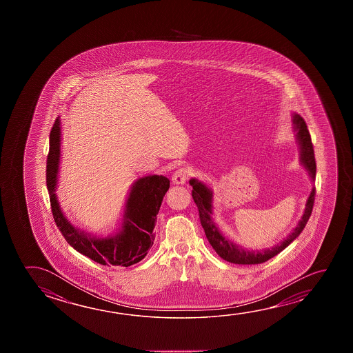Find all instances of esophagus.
Segmentation results:
<instances>
[{
	"label": "esophagus",
	"instance_id": "1",
	"mask_svg": "<svg viewBox=\"0 0 353 353\" xmlns=\"http://www.w3.org/2000/svg\"><path fill=\"white\" fill-rule=\"evenodd\" d=\"M190 171L185 168H179L174 174H172V182L174 185H185V181L190 177Z\"/></svg>",
	"mask_w": 353,
	"mask_h": 353
}]
</instances>
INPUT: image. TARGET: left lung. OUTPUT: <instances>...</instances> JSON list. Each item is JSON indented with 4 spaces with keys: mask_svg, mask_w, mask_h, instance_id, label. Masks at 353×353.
Listing matches in <instances>:
<instances>
[{
    "mask_svg": "<svg viewBox=\"0 0 353 353\" xmlns=\"http://www.w3.org/2000/svg\"><path fill=\"white\" fill-rule=\"evenodd\" d=\"M292 123H293V130H294L295 138L299 145V154H301V163L304 166L312 182H315V174H316V163L314 157V149H312V138L306 127L305 121L299 114L293 113L292 114ZM190 185L193 187L192 196L193 201L198 207L201 224H202L205 236L208 239L209 243L215 250V252L219 254L223 260L228 261L235 265H259L263 263L274 257L276 254L283 251L289 243L294 241L296 237L301 235L304 230L307 220L310 218L315 199V187H312L310 194L307 196L305 203L304 213L301 215V220L298 221V225L295 226L293 232L289 234L288 236L283 239V241L274 245L273 248L263 250H248L243 249V246L232 243L229 239L220 232L219 228L215 224L213 220V191L209 188L202 181L196 179H190Z\"/></svg>",
    "mask_w": 353,
    "mask_h": 353,
    "instance_id": "1",
    "label": "left lung"
}]
</instances>
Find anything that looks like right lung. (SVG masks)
<instances>
[{
    "label": "right lung",
    "mask_w": 353,
    "mask_h": 353,
    "mask_svg": "<svg viewBox=\"0 0 353 353\" xmlns=\"http://www.w3.org/2000/svg\"><path fill=\"white\" fill-rule=\"evenodd\" d=\"M60 118L50 132V149L47 161V187L54 220L71 248L103 266L129 267L148 254L155 240L154 228L162 199L170 188L165 176L149 174L134 182L125 201L121 223L116 232L99 237L74 225L63 213L58 202L59 163H60ZM56 151L54 152L53 150Z\"/></svg>",
    "instance_id": "add662e5"
}]
</instances>
